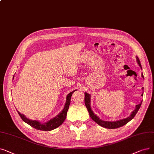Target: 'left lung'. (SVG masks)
<instances>
[{"mask_svg":"<svg viewBox=\"0 0 154 154\" xmlns=\"http://www.w3.org/2000/svg\"><path fill=\"white\" fill-rule=\"evenodd\" d=\"M137 62H138L139 66L142 68L141 63H140V60L138 57H137ZM142 77L143 78V74H142ZM142 89H143V88H142ZM142 96H143V94H142ZM90 99H91V96L89 94L85 92V98H84L85 105L86 106L87 109H88V112L89 113V115H90L91 118L99 125H100L102 127H104V128H109V129H115V128H119V127L123 126V125H126V123H128L130 121H131V120L133 118L135 117V116L136 115V114L137 113L138 111L139 110L140 106H141V104L142 103V101L139 104L137 105L135 109L132 112L131 115L127 118L123 119L122 120H119V121H116V122H106V121H103V120L100 119L96 115H94V113L93 112V111H92V109L91 108V106H90Z\"/></svg>","mask_w":154,"mask_h":154,"instance_id":"1","label":"left lung"}]
</instances>
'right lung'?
<instances>
[{
  "mask_svg": "<svg viewBox=\"0 0 154 154\" xmlns=\"http://www.w3.org/2000/svg\"><path fill=\"white\" fill-rule=\"evenodd\" d=\"M75 91H73L70 92L67 95V96H66V103H65V107H64L63 111L56 117L51 119V120H50L49 122H46L44 124L40 123L39 122L36 121V120H34V121H33V120H30V119H28L27 118H26V116L24 115L21 114V113H20L18 111H17L18 112L19 115L20 116V117L21 118V119L25 123L28 124L29 125L33 127V128L35 129L43 130V131H50L52 130H54V129L58 128L59 126H60L65 121V119L66 116V112H67V111L69 108V105L70 104V99H71L72 95L73 93V92Z\"/></svg>",
  "mask_w": 154,
  "mask_h": 154,
  "instance_id": "obj_1",
  "label": "right lung"
}]
</instances>
